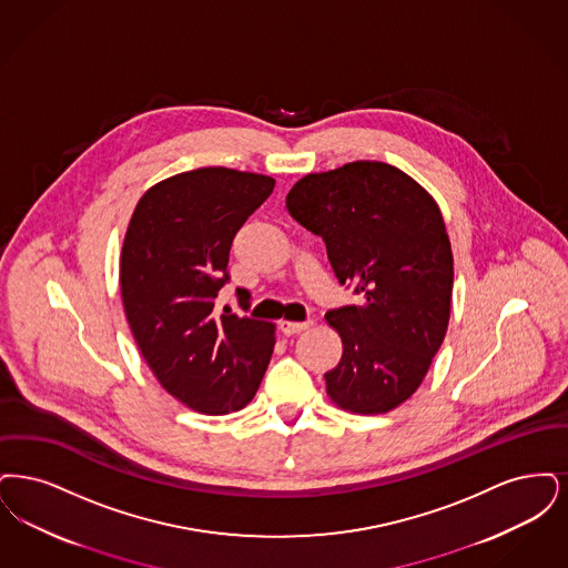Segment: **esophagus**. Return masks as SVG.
Wrapping results in <instances>:
<instances>
[{"label":"esophagus","instance_id":"34e87169","mask_svg":"<svg viewBox=\"0 0 568 568\" xmlns=\"http://www.w3.org/2000/svg\"><path fill=\"white\" fill-rule=\"evenodd\" d=\"M312 326V322H291V321H282L280 322V331L284 333V335H296V333H303V331H307Z\"/></svg>","mask_w":568,"mask_h":568}]
</instances>
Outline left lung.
<instances>
[{
    "label": "left lung",
    "instance_id": "8db88e82",
    "mask_svg": "<svg viewBox=\"0 0 568 568\" xmlns=\"http://www.w3.org/2000/svg\"><path fill=\"white\" fill-rule=\"evenodd\" d=\"M286 207L363 295L326 312L344 344L326 395L352 414L393 412L418 390L449 322L454 258L437 201L388 163L354 161L301 178Z\"/></svg>",
    "mask_w": 568,
    "mask_h": 568
}]
</instances>
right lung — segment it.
<instances>
[{
    "instance_id": "right-lung-1",
    "label": "right lung",
    "mask_w": 568,
    "mask_h": 568,
    "mask_svg": "<svg viewBox=\"0 0 568 568\" xmlns=\"http://www.w3.org/2000/svg\"><path fill=\"white\" fill-rule=\"evenodd\" d=\"M273 186L226 168L178 173L150 186L124 233L121 295L135 344L159 384L199 414L244 409L272 361L275 324L219 314L216 296L235 233Z\"/></svg>"
}]
</instances>
